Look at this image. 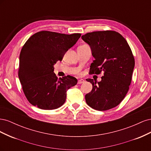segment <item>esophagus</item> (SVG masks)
Returning <instances> with one entry per match:
<instances>
[{"mask_svg":"<svg viewBox=\"0 0 151 151\" xmlns=\"http://www.w3.org/2000/svg\"><path fill=\"white\" fill-rule=\"evenodd\" d=\"M85 82V81L84 80V79H79L78 80V82H77V83H78L79 84H82V83H84Z\"/></svg>","mask_w":151,"mask_h":151,"instance_id":"1","label":"esophagus"}]
</instances>
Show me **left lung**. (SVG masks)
<instances>
[{
	"mask_svg": "<svg viewBox=\"0 0 151 151\" xmlns=\"http://www.w3.org/2000/svg\"><path fill=\"white\" fill-rule=\"evenodd\" d=\"M81 38L90 46L94 58L90 66V74L104 72L98 83L86 79L93 85L92 91L85 96L86 103L98 111L116 107L129 89L135 66L129 44L119 33L110 30L91 32Z\"/></svg>",
	"mask_w": 151,
	"mask_h": 151,
	"instance_id": "1",
	"label": "left lung"
}]
</instances>
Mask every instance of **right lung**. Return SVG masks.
I'll return each instance as SVG.
<instances>
[{
	"label": "right lung",
	"instance_id": "obj_1",
	"mask_svg": "<svg viewBox=\"0 0 151 151\" xmlns=\"http://www.w3.org/2000/svg\"><path fill=\"white\" fill-rule=\"evenodd\" d=\"M81 36L42 31L26 41L20 53L18 76L27 99L33 106L54 109L65 102L67 91L77 80L70 76L58 79L53 65L62 61Z\"/></svg>",
	"mask_w": 151,
	"mask_h": 151
}]
</instances>
